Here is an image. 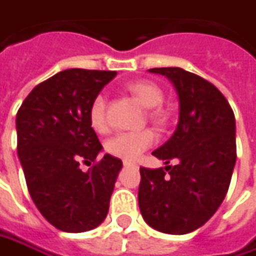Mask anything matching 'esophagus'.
Here are the masks:
<instances>
[{"label":"esophagus","instance_id":"1","mask_svg":"<svg viewBox=\"0 0 256 256\" xmlns=\"http://www.w3.org/2000/svg\"><path fill=\"white\" fill-rule=\"evenodd\" d=\"M123 166L124 168H138V164H134V163H132V162H123Z\"/></svg>","mask_w":256,"mask_h":256}]
</instances>
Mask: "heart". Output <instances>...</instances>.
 <instances>
[{
	"instance_id": "b5f03b06",
	"label": "heart",
	"mask_w": 256,
	"mask_h": 256,
	"mask_svg": "<svg viewBox=\"0 0 256 256\" xmlns=\"http://www.w3.org/2000/svg\"><path fill=\"white\" fill-rule=\"evenodd\" d=\"M128 92L133 93L143 103V106L148 108L159 107L163 102V92L158 84L148 82V80H138L132 82L128 86ZM88 118L92 123V128L96 132L103 133L108 128V118H107V98L104 94H97L92 102ZM150 118L163 123L164 113L160 108H154L150 112ZM156 133L150 128H144L140 132H120L113 138L107 140L106 150L120 159L128 162L136 160L140 154L150 146L156 143Z\"/></svg>"
}]
</instances>
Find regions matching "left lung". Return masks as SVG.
<instances>
[{"label":"left lung","mask_w":256,"mask_h":256,"mask_svg":"<svg viewBox=\"0 0 256 256\" xmlns=\"http://www.w3.org/2000/svg\"><path fill=\"white\" fill-rule=\"evenodd\" d=\"M149 72L172 82L179 122L172 138L153 152L168 166L140 168L139 208L153 229L184 235L205 225L226 196L236 162L235 116L225 96L194 72L179 67Z\"/></svg>","instance_id":"8db88e82"}]
</instances>
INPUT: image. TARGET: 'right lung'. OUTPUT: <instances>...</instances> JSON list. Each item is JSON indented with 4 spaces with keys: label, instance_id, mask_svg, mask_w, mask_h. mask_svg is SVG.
<instances>
[{
    "label": "right lung",
    "instance_id": "1",
    "mask_svg": "<svg viewBox=\"0 0 256 256\" xmlns=\"http://www.w3.org/2000/svg\"><path fill=\"white\" fill-rule=\"evenodd\" d=\"M116 72L70 68L36 86L17 113V150L41 215L64 232L97 228L107 216L123 163L103 150L88 112ZM82 162L94 166L83 172Z\"/></svg>",
    "mask_w": 256,
    "mask_h": 256
}]
</instances>
